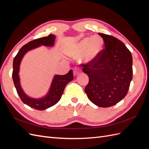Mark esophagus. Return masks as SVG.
<instances>
[{"label":"esophagus","mask_w":149,"mask_h":149,"mask_svg":"<svg viewBox=\"0 0 149 149\" xmlns=\"http://www.w3.org/2000/svg\"><path fill=\"white\" fill-rule=\"evenodd\" d=\"M73 72H74V75H78L79 74L81 73V69H80V68H74V69H73Z\"/></svg>","instance_id":"esophagus-1"}]
</instances>
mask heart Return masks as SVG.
Returning a JSON list of instances; mask_svg holds the SVG:
<instances>
[{
    "instance_id": "obj_1",
    "label": "heart",
    "mask_w": 149,
    "mask_h": 149,
    "mask_svg": "<svg viewBox=\"0 0 149 149\" xmlns=\"http://www.w3.org/2000/svg\"><path fill=\"white\" fill-rule=\"evenodd\" d=\"M103 44V40L98 35L85 37L75 45L72 49V54L74 56H78L83 54L82 57L83 63H92L100 54Z\"/></svg>"
}]
</instances>
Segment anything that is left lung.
<instances>
[{
  "instance_id": "1",
  "label": "left lung",
  "mask_w": 149,
  "mask_h": 149,
  "mask_svg": "<svg viewBox=\"0 0 149 149\" xmlns=\"http://www.w3.org/2000/svg\"><path fill=\"white\" fill-rule=\"evenodd\" d=\"M105 48L93 62L82 65L89 78L85 93L95 105L108 108L126 96L132 80V56L125 45L112 36L99 33Z\"/></svg>"
}]
</instances>
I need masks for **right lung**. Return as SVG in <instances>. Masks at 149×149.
Here are the masks:
<instances>
[{"instance_id": "obj_1", "label": "right lung", "mask_w": 149, "mask_h": 149, "mask_svg": "<svg viewBox=\"0 0 149 149\" xmlns=\"http://www.w3.org/2000/svg\"><path fill=\"white\" fill-rule=\"evenodd\" d=\"M55 38V35H49L47 37L38 38L29 42L19 49L13 60V79L19 96L25 104L37 110H45L56 104L62 96L65 87L74 79L72 70H70L65 75H55L47 94L40 98H33L28 96L22 88L19 73L21 62L24 56L29 51L41 46L53 47L54 45Z\"/></svg>"}]
</instances>
